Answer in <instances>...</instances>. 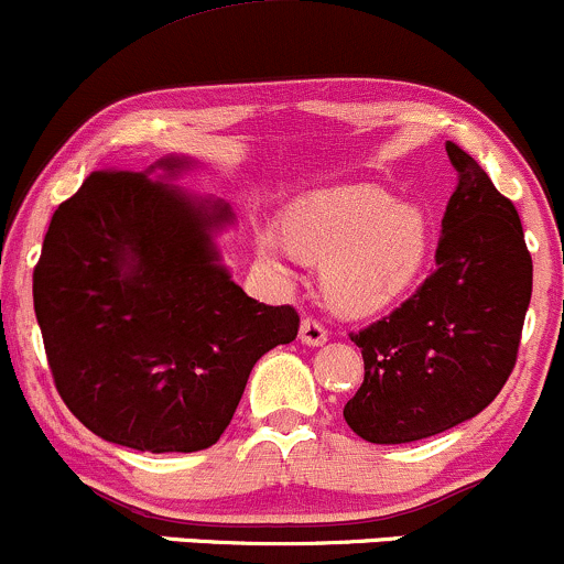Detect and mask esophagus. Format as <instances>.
Listing matches in <instances>:
<instances>
[{"label": "esophagus", "mask_w": 564, "mask_h": 564, "mask_svg": "<svg viewBox=\"0 0 564 564\" xmlns=\"http://www.w3.org/2000/svg\"><path fill=\"white\" fill-rule=\"evenodd\" d=\"M299 338L304 344H308V347H319V344L328 341V328H325V325L319 323V319L306 317V319H301Z\"/></svg>", "instance_id": "1"}]
</instances>
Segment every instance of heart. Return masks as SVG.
I'll use <instances>...</instances> for the list:
<instances>
[{
  "label": "heart",
  "mask_w": 564,
  "mask_h": 564,
  "mask_svg": "<svg viewBox=\"0 0 564 564\" xmlns=\"http://www.w3.org/2000/svg\"><path fill=\"white\" fill-rule=\"evenodd\" d=\"M282 234L290 250L323 263L325 295L344 314H371L401 299L430 247L425 215L371 185L295 204L282 217ZM260 252L280 258L284 247L260 236Z\"/></svg>",
  "instance_id": "b5f03b06"
}]
</instances>
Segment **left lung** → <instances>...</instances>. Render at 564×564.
Here are the masks:
<instances>
[{
  "label": "left lung",
  "instance_id": "left-lung-1",
  "mask_svg": "<svg viewBox=\"0 0 564 564\" xmlns=\"http://www.w3.org/2000/svg\"><path fill=\"white\" fill-rule=\"evenodd\" d=\"M435 271L411 299L349 333L366 377L344 420L371 444H409L470 420L498 398L519 355L532 258L519 212L463 148Z\"/></svg>",
  "mask_w": 564,
  "mask_h": 564
}]
</instances>
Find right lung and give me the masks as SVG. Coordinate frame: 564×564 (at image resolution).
Returning a JSON list of instances; mask_svg holds the SVG:
<instances>
[{
  "mask_svg": "<svg viewBox=\"0 0 564 564\" xmlns=\"http://www.w3.org/2000/svg\"><path fill=\"white\" fill-rule=\"evenodd\" d=\"M174 174L185 159H163ZM223 204L142 172L99 169L58 204L34 265V312L53 384L99 438L137 452L217 444L252 366L299 336L217 263Z\"/></svg>",
  "mask_w": 564,
  "mask_h": 564,
  "instance_id": "obj_1",
  "label": "right lung"
}]
</instances>
